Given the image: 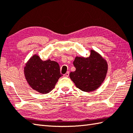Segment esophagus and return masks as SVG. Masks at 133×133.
Returning a JSON list of instances; mask_svg holds the SVG:
<instances>
[{"label": "esophagus", "instance_id": "34e87169", "mask_svg": "<svg viewBox=\"0 0 133 133\" xmlns=\"http://www.w3.org/2000/svg\"><path fill=\"white\" fill-rule=\"evenodd\" d=\"M64 77H68L69 76V72L67 71V72L66 73V74H64Z\"/></svg>", "mask_w": 133, "mask_h": 133}]
</instances>
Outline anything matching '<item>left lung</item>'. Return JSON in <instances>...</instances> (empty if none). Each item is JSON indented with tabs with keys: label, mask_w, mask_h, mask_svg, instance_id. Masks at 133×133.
<instances>
[{
	"label": "left lung",
	"mask_w": 133,
	"mask_h": 133,
	"mask_svg": "<svg viewBox=\"0 0 133 133\" xmlns=\"http://www.w3.org/2000/svg\"><path fill=\"white\" fill-rule=\"evenodd\" d=\"M73 64L76 70L70 73V77L76 87L82 91H94L105 79L107 63L102 56L94 50H91L89 57L77 56Z\"/></svg>",
	"instance_id": "obj_1"
}]
</instances>
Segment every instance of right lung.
Wrapping results in <instances>:
<instances>
[{"label": "right lung", "instance_id": "right-lung-1", "mask_svg": "<svg viewBox=\"0 0 133 133\" xmlns=\"http://www.w3.org/2000/svg\"><path fill=\"white\" fill-rule=\"evenodd\" d=\"M25 78L31 87L41 94H47L55 88L62 74L56 62L43 61L37 55H33L24 68Z\"/></svg>", "mask_w": 133, "mask_h": 133}]
</instances>
